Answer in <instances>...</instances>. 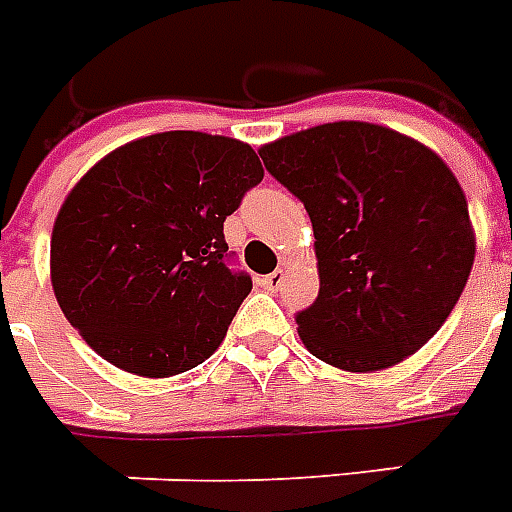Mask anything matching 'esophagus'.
<instances>
[{
    "mask_svg": "<svg viewBox=\"0 0 512 512\" xmlns=\"http://www.w3.org/2000/svg\"><path fill=\"white\" fill-rule=\"evenodd\" d=\"M257 282H260V287H263V290H271V293H274V290H279V287L285 285V271H274V274L260 276Z\"/></svg>",
    "mask_w": 512,
    "mask_h": 512,
    "instance_id": "esophagus-1",
    "label": "esophagus"
}]
</instances>
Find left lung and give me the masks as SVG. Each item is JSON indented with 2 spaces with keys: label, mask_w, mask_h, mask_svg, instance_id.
I'll return each instance as SVG.
<instances>
[{
  "label": "left lung",
  "mask_w": 512,
  "mask_h": 512,
  "mask_svg": "<svg viewBox=\"0 0 512 512\" xmlns=\"http://www.w3.org/2000/svg\"><path fill=\"white\" fill-rule=\"evenodd\" d=\"M312 219L320 293L295 314L306 350L377 372L420 350L464 293L475 233L445 162L380 124L333 121L260 149Z\"/></svg>",
  "instance_id": "obj_1"
}]
</instances>
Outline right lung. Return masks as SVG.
I'll return each mask as SVG.
<instances>
[{"label":"right lung","instance_id":"1","mask_svg":"<svg viewBox=\"0 0 512 512\" xmlns=\"http://www.w3.org/2000/svg\"><path fill=\"white\" fill-rule=\"evenodd\" d=\"M260 181L252 146L222 135L160 132L111 151L56 217L51 282L64 317L124 372L195 369L252 290L225 219Z\"/></svg>","mask_w":512,"mask_h":512}]
</instances>
